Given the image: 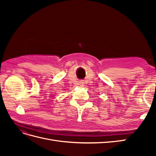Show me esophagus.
Here are the masks:
<instances>
[{"instance_id":"1","label":"esophagus","mask_w":156,"mask_h":156,"mask_svg":"<svg viewBox=\"0 0 156 156\" xmlns=\"http://www.w3.org/2000/svg\"><path fill=\"white\" fill-rule=\"evenodd\" d=\"M79 85H80V86H83V85H84V83H83V81H80Z\"/></svg>"}]
</instances>
